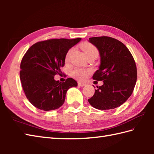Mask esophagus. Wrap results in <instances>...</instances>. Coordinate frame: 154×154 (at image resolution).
<instances>
[{
  "label": "esophagus",
  "mask_w": 154,
  "mask_h": 154,
  "mask_svg": "<svg viewBox=\"0 0 154 154\" xmlns=\"http://www.w3.org/2000/svg\"><path fill=\"white\" fill-rule=\"evenodd\" d=\"M78 85L80 87H84V86L87 85V84L85 83H83V82H78Z\"/></svg>",
  "instance_id": "1"
}]
</instances>
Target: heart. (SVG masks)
Returning <instances> with one entry per match:
<instances>
[{
	"mask_svg": "<svg viewBox=\"0 0 154 154\" xmlns=\"http://www.w3.org/2000/svg\"><path fill=\"white\" fill-rule=\"evenodd\" d=\"M82 49L85 52L86 57L89 56V55L96 54L98 55V50L97 49L90 43H85L82 45ZM72 50H70L67 52L66 55V58L65 60L66 61H68L69 59L70 54L71 53ZM91 70L89 69H84V68H75L72 71L71 75L75 79L78 80H85L88 77V75L91 74Z\"/></svg>",
	"mask_w": 154,
	"mask_h": 154,
	"instance_id": "b5f03b06",
	"label": "heart"
}]
</instances>
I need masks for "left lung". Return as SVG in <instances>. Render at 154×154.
<instances>
[{"mask_svg": "<svg viewBox=\"0 0 154 154\" xmlns=\"http://www.w3.org/2000/svg\"><path fill=\"white\" fill-rule=\"evenodd\" d=\"M89 42L98 49L100 57L99 69L93 79L103 81V85L97 86L94 95L88 101L99 110L115 109L126 102L134 89L137 80L135 61L126 45L116 39L93 37Z\"/></svg>", "mask_w": 154, "mask_h": 154, "instance_id": "1", "label": "left lung"}]
</instances>
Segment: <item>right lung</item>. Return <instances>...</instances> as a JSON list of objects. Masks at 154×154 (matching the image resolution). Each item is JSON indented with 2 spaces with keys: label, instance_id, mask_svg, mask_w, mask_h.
<instances>
[{
  "label": "right lung",
  "instance_id": "obj_1",
  "mask_svg": "<svg viewBox=\"0 0 154 154\" xmlns=\"http://www.w3.org/2000/svg\"><path fill=\"white\" fill-rule=\"evenodd\" d=\"M81 38L51 39L32 45L23 57L20 71L26 97L37 109L49 111L63 105L67 90L77 87V81L68 78L61 83L54 79L61 74L69 50Z\"/></svg>",
  "mask_w": 154,
  "mask_h": 154
}]
</instances>
